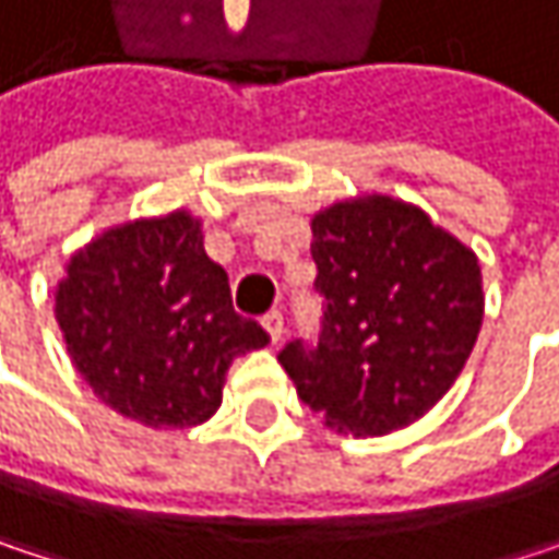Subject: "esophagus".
Here are the masks:
<instances>
[{"mask_svg":"<svg viewBox=\"0 0 559 559\" xmlns=\"http://www.w3.org/2000/svg\"><path fill=\"white\" fill-rule=\"evenodd\" d=\"M262 326L269 330L272 343H278L281 336H284V313H281V310H269V313L262 317Z\"/></svg>","mask_w":559,"mask_h":559,"instance_id":"esophagus-1","label":"esophagus"}]
</instances>
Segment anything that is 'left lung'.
I'll return each instance as SVG.
<instances>
[{"label":"left lung","mask_w":559,"mask_h":559,"mask_svg":"<svg viewBox=\"0 0 559 559\" xmlns=\"http://www.w3.org/2000/svg\"><path fill=\"white\" fill-rule=\"evenodd\" d=\"M310 229L320 336L278 353L297 397L356 437L414 424L476 346L486 307L479 259L424 210L379 193L320 210Z\"/></svg>","instance_id":"obj_1"}]
</instances>
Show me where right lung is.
Returning a JSON list of instances; mask_svg holds the SVG:
<instances>
[{
  "instance_id": "1",
  "label": "right lung",
  "mask_w": 559,
  "mask_h": 559,
  "mask_svg": "<svg viewBox=\"0 0 559 559\" xmlns=\"http://www.w3.org/2000/svg\"><path fill=\"white\" fill-rule=\"evenodd\" d=\"M55 313L93 394L165 430L210 420L233 359L269 343L233 310L229 278L187 210L96 236L67 262Z\"/></svg>"
}]
</instances>
